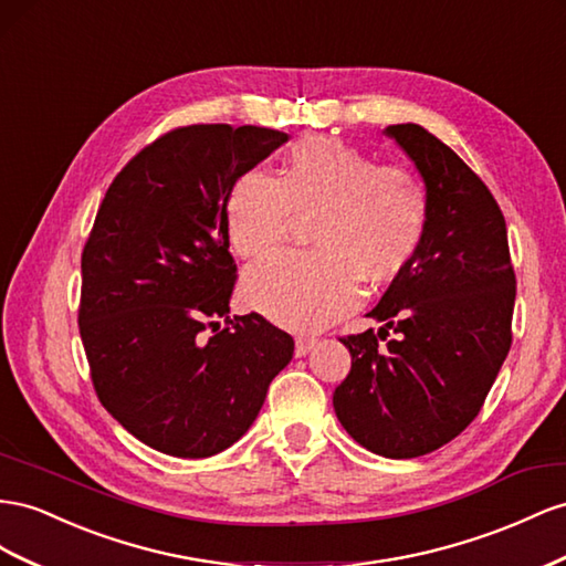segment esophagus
Masks as SVG:
<instances>
[{"label":"esophagus","instance_id":"1","mask_svg":"<svg viewBox=\"0 0 566 566\" xmlns=\"http://www.w3.org/2000/svg\"><path fill=\"white\" fill-rule=\"evenodd\" d=\"M314 345H316V338H307V335H304V338H297L295 340V355L297 357H307L312 349H314Z\"/></svg>","mask_w":566,"mask_h":566}]
</instances>
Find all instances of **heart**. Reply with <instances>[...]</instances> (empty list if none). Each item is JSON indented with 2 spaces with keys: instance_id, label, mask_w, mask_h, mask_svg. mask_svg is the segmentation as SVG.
Wrapping results in <instances>:
<instances>
[{
  "instance_id": "b5f03b06",
  "label": "heart",
  "mask_w": 566,
  "mask_h": 566,
  "mask_svg": "<svg viewBox=\"0 0 566 566\" xmlns=\"http://www.w3.org/2000/svg\"><path fill=\"white\" fill-rule=\"evenodd\" d=\"M295 213H318L314 252H285L242 281L250 307L290 331H316L357 304L359 281L388 285L415 262L429 223V197L405 166L335 137H304L287 149L279 178L240 176L226 200L231 248L242 259L279 250Z\"/></svg>"
}]
</instances>
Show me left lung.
Returning a JSON list of instances; mask_svg holds the SVG:
<instances>
[{
    "instance_id": "left-lung-1",
    "label": "left lung",
    "mask_w": 566,
    "mask_h": 566,
    "mask_svg": "<svg viewBox=\"0 0 566 566\" xmlns=\"http://www.w3.org/2000/svg\"><path fill=\"white\" fill-rule=\"evenodd\" d=\"M419 171L429 223L415 262L343 345L353 369L333 392L343 429L361 448L411 460L446 446L476 419L512 345L516 281L505 217L454 151L417 124L384 130Z\"/></svg>"
}]
</instances>
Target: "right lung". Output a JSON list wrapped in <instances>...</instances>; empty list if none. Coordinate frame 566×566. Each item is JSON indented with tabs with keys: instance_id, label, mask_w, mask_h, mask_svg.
Masks as SVG:
<instances>
[{
	"instance_id": "right-lung-1",
	"label": "right lung",
	"mask_w": 566,
	"mask_h": 566,
	"mask_svg": "<svg viewBox=\"0 0 566 566\" xmlns=\"http://www.w3.org/2000/svg\"><path fill=\"white\" fill-rule=\"evenodd\" d=\"M290 140L228 124L166 133L104 195L83 250L81 338L106 411L145 446L182 460L248 433L295 340L264 316L231 318L233 182ZM231 329L203 335L207 317Z\"/></svg>"
}]
</instances>
